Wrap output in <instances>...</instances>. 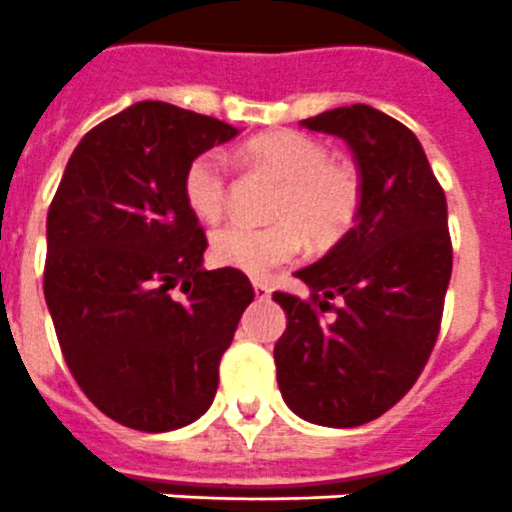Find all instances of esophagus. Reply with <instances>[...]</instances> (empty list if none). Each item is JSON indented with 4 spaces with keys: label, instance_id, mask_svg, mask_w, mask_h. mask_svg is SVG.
Here are the masks:
<instances>
[{
    "label": "esophagus",
    "instance_id": "esophagus-1",
    "mask_svg": "<svg viewBox=\"0 0 512 512\" xmlns=\"http://www.w3.org/2000/svg\"><path fill=\"white\" fill-rule=\"evenodd\" d=\"M253 292H256V300H269L271 287L266 282H253Z\"/></svg>",
    "mask_w": 512,
    "mask_h": 512
}]
</instances>
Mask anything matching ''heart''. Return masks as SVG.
I'll use <instances>...</instances> for the list:
<instances>
[{"mask_svg":"<svg viewBox=\"0 0 512 512\" xmlns=\"http://www.w3.org/2000/svg\"><path fill=\"white\" fill-rule=\"evenodd\" d=\"M248 158L266 174L282 179L271 217L277 223H228L212 233L210 251L217 264L266 277L289 264L302 243L330 248L354 228L364 187L354 164L330 158L328 146L312 135L279 130L253 138ZM184 202L205 223L220 220L228 207V161L220 151H205L184 171Z\"/></svg>","mask_w":512,"mask_h":512,"instance_id":"b5f03b06","label":"heart"}]
</instances>
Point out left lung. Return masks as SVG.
Listing matches in <instances>:
<instances>
[{
    "label": "left lung",
    "mask_w": 512,
    "mask_h": 512,
    "mask_svg": "<svg viewBox=\"0 0 512 512\" xmlns=\"http://www.w3.org/2000/svg\"><path fill=\"white\" fill-rule=\"evenodd\" d=\"M302 125L351 146L364 200L354 228L297 271L310 297L274 292L287 312L277 382L300 418L354 428L408 395L436 346L454 261L446 194L413 130L369 104Z\"/></svg>",
    "instance_id": "1"
}]
</instances>
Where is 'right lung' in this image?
Masks as SVG:
<instances>
[{
    "label": "right lung",
    "mask_w": 512,
    "mask_h": 512,
    "mask_svg": "<svg viewBox=\"0 0 512 512\" xmlns=\"http://www.w3.org/2000/svg\"><path fill=\"white\" fill-rule=\"evenodd\" d=\"M238 130L166 102L99 122L48 207L43 292L61 354L107 418L164 433L215 400L217 369L253 287L205 271L207 235L184 202L194 156Z\"/></svg>",
    "instance_id": "add662e5"
}]
</instances>
